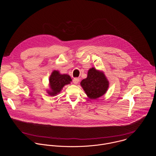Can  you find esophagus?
I'll use <instances>...</instances> for the list:
<instances>
[{"label": "esophagus", "mask_w": 156, "mask_h": 156, "mask_svg": "<svg viewBox=\"0 0 156 156\" xmlns=\"http://www.w3.org/2000/svg\"><path fill=\"white\" fill-rule=\"evenodd\" d=\"M79 81H80V79L78 78H75L73 80V82L75 84H77L79 83Z\"/></svg>", "instance_id": "34e87169"}]
</instances>
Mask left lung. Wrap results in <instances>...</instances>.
<instances>
[{"mask_svg":"<svg viewBox=\"0 0 156 156\" xmlns=\"http://www.w3.org/2000/svg\"><path fill=\"white\" fill-rule=\"evenodd\" d=\"M80 85L89 98L96 99L106 93L109 82L103 71L92 67L88 70L87 78L81 81Z\"/></svg>","mask_w":156,"mask_h":156,"instance_id":"1","label":"left lung"}]
</instances>
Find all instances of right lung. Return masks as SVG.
I'll return each instance as SVG.
<instances>
[{"label":"right lung","mask_w":156,"mask_h":156,"mask_svg":"<svg viewBox=\"0 0 156 156\" xmlns=\"http://www.w3.org/2000/svg\"><path fill=\"white\" fill-rule=\"evenodd\" d=\"M72 80L67 74H61L58 70H54L49 76V86L47 93L49 96H55L58 94L63 87L70 84Z\"/></svg>","instance_id":"obj_1"}]
</instances>
